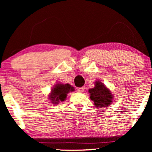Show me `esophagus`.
Masks as SVG:
<instances>
[{
	"mask_svg": "<svg viewBox=\"0 0 152 152\" xmlns=\"http://www.w3.org/2000/svg\"><path fill=\"white\" fill-rule=\"evenodd\" d=\"M84 90H85V87L84 86L80 87V88H78V89H77L78 92H80V93H83L84 91Z\"/></svg>",
	"mask_w": 152,
	"mask_h": 152,
	"instance_id": "esophagus-1",
	"label": "esophagus"
}]
</instances>
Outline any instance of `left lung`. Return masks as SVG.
<instances>
[{
  "label": "left lung",
  "instance_id": "left-lung-1",
  "mask_svg": "<svg viewBox=\"0 0 152 152\" xmlns=\"http://www.w3.org/2000/svg\"><path fill=\"white\" fill-rule=\"evenodd\" d=\"M95 84L94 88L88 90L91 99L97 108L109 107L113 100L111 91L100 81H96Z\"/></svg>",
  "mask_w": 152,
  "mask_h": 152
}]
</instances>
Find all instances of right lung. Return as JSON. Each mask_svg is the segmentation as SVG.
Masks as SVG:
<instances>
[{
    "mask_svg": "<svg viewBox=\"0 0 152 152\" xmlns=\"http://www.w3.org/2000/svg\"><path fill=\"white\" fill-rule=\"evenodd\" d=\"M74 87L70 86L69 84H56L52 88L51 93L49 95V99L54 104H57L59 102H64L66 99L68 93L74 91Z\"/></svg>",
    "mask_w": 152,
    "mask_h": 152,
    "instance_id": "1",
    "label": "right lung"
}]
</instances>
